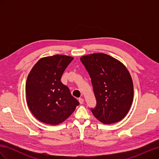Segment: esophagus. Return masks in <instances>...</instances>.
Here are the masks:
<instances>
[{"mask_svg": "<svg viewBox=\"0 0 159 159\" xmlns=\"http://www.w3.org/2000/svg\"><path fill=\"white\" fill-rule=\"evenodd\" d=\"M84 99H82V98H80L79 99V102H80V104H83L84 103Z\"/></svg>", "mask_w": 159, "mask_h": 159, "instance_id": "1", "label": "esophagus"}]
</instances>
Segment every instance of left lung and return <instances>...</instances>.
Returning a JSON list of instances; mask_svg holds the SVG:
<instances>
[{
  "label": "left lung",
  "instance_id": "8db88e82",
  "mask_svg": "<svg viewBox=\"0 0 159 159\" xmlns=\"http://www.w3.org/2000/svg\"><path fill=\"white\" fill-rule=\"evenodd\" d=\"M91 80L97 105L94 117L103 124L119 122L126 116L133 99V83L128 70L118 60L103 53L81 56Z\"/></svg>",
  "mask_w": 159,
  "mask_h": 159
}]
</instances>
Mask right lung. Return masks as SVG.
Wrapping results in <instances>:
<instances>
[{
    "label": "right lung",
    "instance_id": "obj_1",
    "mask_svg": "<svg viewBox=\"0 0 159 159\" xmlns=\"http://www.w3.org/2000/svg\"><path fill=\"white\" fill-rule=\"evenodd\" d=\"M73 59L60 54L42 57L28 74L26 102L34 116L40 121L52 125L61 123L80 104L60 81Z\"/></svg>",
    "mask_w": 159,
    "mask_h": 159
}]
</instances>
